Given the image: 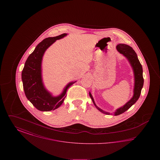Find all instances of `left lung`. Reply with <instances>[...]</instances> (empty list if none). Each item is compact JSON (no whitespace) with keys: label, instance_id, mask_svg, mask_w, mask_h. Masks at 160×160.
I'll return each mask as SVG.
<instances>
[{"label":"left lung","instance_id":"8db88e82","mask_svg":"<svg viewBox=\"0 0 160 160\" xmlns=\"http://www.w3.org/2000/svg\"><path fill=\"white\" fill-rule=\"evenodd\" d=\"M116 49L120 53L122 54V55L124 56L129 62V64L132 69L133 73H134V85L132 97L123 106L116 109V110L114 112V116H118L124 113L137 102V100L140 97L142 89L143 86V83H144L142 66L137 58V54L132 49V48L128 45H127L125 44H119L116 46ZM89 96L91 98L94 106L99 110V112H101L104 114L110 115V113L109 112H107L106 111L102 110L101 108H100L96 105L93 98L90 92H89Z\"/></svg>","mask_w":160,"mask_h":160}]
</instances>
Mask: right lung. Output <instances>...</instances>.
Here are the masks:
<instances>
[{"label": "right lung", "instance_id": "obj_1", "mask_svg": "<svg viewBox=\"0 0 160 160\" xmlns=\"http://www.w3.org/2000/svg\"><path fill=\"white\" fill-rule=\"evenodd\" d=\"M63 33L55 37H48L39 43L25 62L22 73L23 89L26 97L38 110L42 112L54 110L62 104L67 91L76 82H69L58 96H53L44 86L42 78L41 64L46 50L54 42L67 36Z\"/></svg>", "mask_w": 160, "mask_h": 160}]
</instances>
